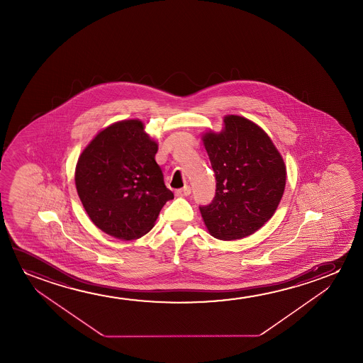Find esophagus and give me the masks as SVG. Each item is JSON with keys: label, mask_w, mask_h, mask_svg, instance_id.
Segmentation results:
<instances>
[{"label": "esophagus", "mask_w": 363, "mask_h": 363, "mask_svg": "<svg viewBox=\"0 0 363 363\" xmlns=\"http://www.w3.org/2000/svg\"><path fill=\"white\" fill-rule=\"evenodd\" d=\"M191 194V187L189 186H184V189H179L174 192V194L177 196V197H186V196H189Z\"/></svg>", "instance_id": "1"}]
</instances>
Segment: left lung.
Wrapping results in <instances>:
<instances>
[{"label":"left lung","instance_id":"8db88e82","mask_svg":"<svg viewBox=\"0 0 363 363\" xmlns=\"http://www.w3.org/2000/svg\"><path fill=\"white\" fill-rule=\"evenodd\" d=\"M201 139L217 181L213 202L199 207L206 228L220 240L252 235L273 217L283 197V156L258 124L239 115H225L223 129L207 130Z\"/></svg>","mask_w":363,"mask_h":363}]
</instances>
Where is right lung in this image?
<instances>
[{"label":"right lung","instance_id":"1","mask_svg":"<svg viewBox=\"0 0 363 363\" xmlns=\"http://www.w3.org/2000/svg\"><path fill=\"white\" fill-rule=\"evenodd\" d=\"M156 140L139 119L100 130L75 166L77 192L91 222L120 240H135L154 228L164 204L174 199L155 160Z\"/></svg>","mask_w":363,"mask_h":363}]
</instances>
